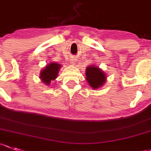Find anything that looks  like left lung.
I'll return each instance as SVG.
<instances>
[{
	"instance_id": "1",
	"label": "left lung",
	"mask_w": 151,
	"mask_h": 151,
	"mask_svg": "<svg viewBox=\"0 0 151 151\" xmlns=\"http://www.w3.org/2000/svg\"><path fill=\"white\" fill-rule=\"evenodd\" d=\"M86 79L89 85L93 89L98 88L106 82L104 72L96 66H90L86 69Z\"/></svg>"
}]
</instances>
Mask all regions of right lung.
<instances>
[{
	"instance_id": "1",
	"label": "right lung",
	"mask_w": 151,
	"mask_h": 151,
	"mask_svg": "<svg viewBox=\"0 0 151 151\" xmlns=\"http://www.w3.org/2000/svg\"><path fill=\"white\" fill-rule=\"evenodd\" d=\"M61 65L59 63H51L45 66V69L40 73V79L45 85H50L51 80H54L57 77L58 69Z\"/></svg>"
}]
</instances>
